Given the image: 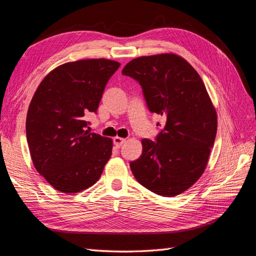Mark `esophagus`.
Wrapping results in <instances>:
<instances>
[{
	"mask_svg": "<svg viewBox=\"0 0 256 256\" xmlns=\"http://www.w3.org/2000/svg\"><path fill=\"white\" fill-rule=\"evenodd\" d=\"M126 142V138H120V136H115L114 138H113V143H114V145L118 147V148H120V147Z\"/></svg>",
	"mask_w": 256,
	"mask_h": 256,
	"instance_id": "obj_1",
	"label": "esophagus"
}]
</instances>
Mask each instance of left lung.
<instances>
[{
  "mask_svg": "<svg viewBox=\"0 0 256 256\" xmlns=\"http://www.w3.org/2000/svg\"><path fill=\"white\" fill-rule=\"evenodd\" d=\"M122 74L140 83L150 111L166 118L156 142L142 140V154L130 162L131 171L158 196L180 194L204 173L216 138L218 120L205 84L174 53L136 58Z\"/></svg>",
  "mask_w": 256,
  "mask_h": 256,
  "instance_id": "left-lung-1",
  "label": "left lung"
}]
</instances>
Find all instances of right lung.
Instances as JSON below:
<instances>
[{
	"instance_id": "1",
	"label": "right lung",
	"mask_w": 256,
	"mask_h": 256,
	"mask_svg": "<svg viewBox=\"0 0 256 256\" xmlns=\"http://www.w3.org/2000/svg\"><path fill=\"white\" fill-rule=\"evenodd\" d=\"M120 64L106 58L69 62L38 85L26 115V140L37 172L54 189L76 193L102 176L112 138L86 130L106 85Z\"/></svg>"
}]
</instances>
